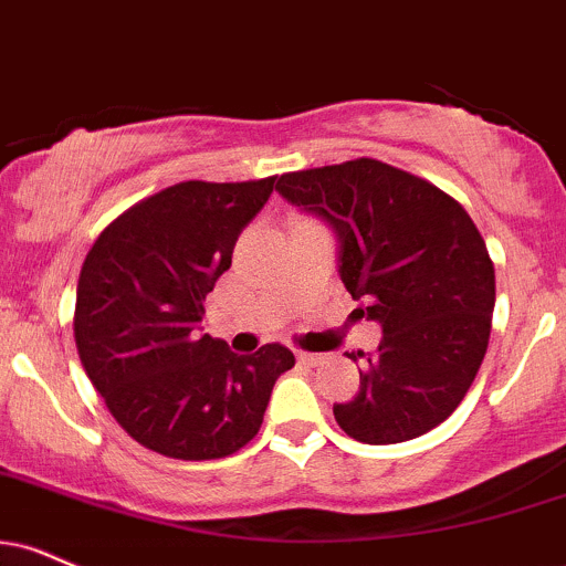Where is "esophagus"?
I'll list each match as a JSON object with an SVG mask.
<instances>
[{
	"instance_id": "esophagus-1",
	"label": "esophagus",
	"mask_w": 566,
	"mask_h": 566,
	"mask_svg": "<svg viewBox=\"0 0 566 566\" xmlns=\"http://www.w3.org/2000/svg\"><path fill=\"white\" fill-rule=\"evenodd\" d=\"M297 364H303V366H318V364H324V356H318V353L297 350Z\"/></svg>"
}]
</instances>
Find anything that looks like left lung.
Wrapping results in <instances>:
<instances>
[{
    "label": "left lung",
    "instance_id": "obj_1",
    "mask_svg": "<svg viewBox=\"0 0 566 566\" xmlns=\"http://www.w3.org/2000/svg\"><path fill=\"white\" fill-rule=\"evenodd\" d=\"M276 192L322 216L339 240V279L382 326L360 360V387L335 419L353 440L392 446L459 408L482 358L495 271L474 221L434 184L374 158L282 174Z\"/></svg>",
    "mask_w": 566,
    "mask_h": 566
}]
</instances>
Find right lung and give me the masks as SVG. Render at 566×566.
I'll use <instances>...</instances> for the list:
<instances>
[{"mask_svg": "<svg viewBox=\"0 0 566 566\" xmlns=\"http://www.w3.org/2000/svg\"><path fill=\"white\" fill-rule=\"evenodd\" d=\"M274 181L174 184L115 218L81 265L78 358L107 411L149 451L181 461L237 453L295 366L279 343L237 356L200 332L206 295Z\"/></svg>", "mask_w": 566, "mask_h": 566, "instance_id": "right-lung-1", "label": "right lung"}]
</instances>
